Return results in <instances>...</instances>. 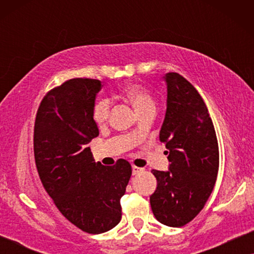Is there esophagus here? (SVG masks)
Instances as JSON below:
<instances>
[{"instance_id":"1","label":"esophagus","mask_w":254,"mask_h":254,"mask_svg":"<svg viewBox=\"0 0 254 254\" xmlns=\"http://www.w3.org/2000/svg\"><path fill=\"white\" fill-rule=\"evenodd\" d=\"M133 175L134 176H136V175H140V173H142L144 171V169L143 168H138V166H135V165H133Z\"/></svg>"}]
</instances>
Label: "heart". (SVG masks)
Instances as JSON below:
<instances>
[{"label": "heart", "instance_id": "1", "mask_svg": "<svg viewBox=\"0 0 254 254\" xmlns=\"http://www.w3.org/2000/svg\"><path fill=\"white\" fill-rule=\"evenodd\" d=\"M121 95L133 104L138 113L149 109H155V100L147 89L136 83L125 85L121 89ZM111 111V100L109 98H100L93 106V119L97 124H103L107 120Z\"/></svg>", "mask_w": 254, "mask_h": 254}]
</instances>
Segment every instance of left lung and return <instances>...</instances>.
Masks as SVG:
<instances>
[{
	"mask_svg": "<svg viewBox=\"0 0 254 254\" xmlns=\"http://www.w3.org/2000/svg\"><path fill=\"white\" fill-rule=\"evenodd\" d=\"M166 113L159 140L165 143L169 171L152 170L157 187L150 196L156 220L179 228L206 204L216 183L220 154L215 128L196 89L178 72L164 76Z\"/></svg>",
	"mask_w": 254,
	"mask_h": 254,
	"instance_id": "obj_1",
	"label": "left lung"
}]
</instances>
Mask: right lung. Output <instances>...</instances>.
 <instances>
[{
    "label": "right lung",
    "mask_w": 254,
    "mask_h": 254,
    "mask_svg": "<svg viewBox=\"0 0 254 254\" xmlns=\"http://www.w3.org/2000/svg\"><path fill=\"white\" fill-rule=\"evenodd\" d=\"M99 79L72 78L41 100L34 123V159L40 180L69 222L88 234H103L121 220L120 199L131 166L95 163L88 144L99 135L93 119Z\"/></svg>",
    "instance_id": "right-lung-1"
}]
</instances>
